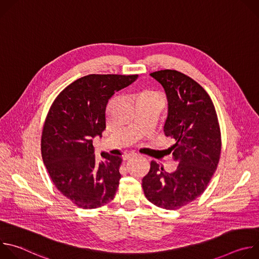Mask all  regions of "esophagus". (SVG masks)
Listing matches in <instances>:
<instances>
[{"label": "esophagus", "instance_id": "1", "mask_svg": "<svg viewBox=\"0 0 259 259\" xmlns=\"http://www.w3.org/2000/svg\"><path fill=\"white\" fill-rule=\"evenodd\" d=\"M135 157H137V154H129V155H126V156L123 158V160H124V161H128V160H131V159L135 158Z\"/></svg>", "mask_w": 259, "mask_h": 259}]
</instances>
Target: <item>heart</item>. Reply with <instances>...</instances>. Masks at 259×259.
Returning <instances> with one entry per match:
<instances>
[{
	"mask_svg": "<svg viewBox=\"0 0 259 259\" xmlns=\"http://www.w3.org/2000/svg\"><path fill=\"white\" fill-rule=\"evenodd\" d=\"M147 94H150V95H154V96H157L156 94H154V93H147Z\"/></svg>",
	"mask_w": 259,
	"mask_h": 259,
	"instance_id": "1",
	"label": "heart"
}]
</instances>
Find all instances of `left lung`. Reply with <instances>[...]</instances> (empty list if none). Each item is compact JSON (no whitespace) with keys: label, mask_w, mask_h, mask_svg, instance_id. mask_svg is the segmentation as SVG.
<instances>
[{"label":"left lung","mask_w":259,"mask_h":259,"mask_svg":"<svg viewBox=\"0 0 259 259\" xmlns=\"http://www.w3.org/2000/svg\"><path fill=\"white\" fill-rule=\"evenodd\" d=\"M151 76L167 95L164 132L175 139L168 150L178 165L175 171L166 172L152 161L142 189L146 199L157 207L176 210L205 192L220 159V127L209 94L195 80L175 69L154 71Z\"/></svg>","instance_id":"obj_1"}]
</instances>
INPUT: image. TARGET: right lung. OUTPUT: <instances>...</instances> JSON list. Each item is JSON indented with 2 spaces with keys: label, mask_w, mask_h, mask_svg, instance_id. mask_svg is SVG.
<instances>
[{
  "label": "right lung",
  "mask_w": 259,
  "mask_h": 259,
  "mask_svg": "<svg viewBox=\"0 0 259 259\" xmlns=\"http://www.w3.org/2000/svg\"><path fill=\"white\" fill-rule=\"evenodd\" d=\"M138 75H88L65 87L47 114L41 138L44 164L56 189L82 209L112 201L121 179L122 159L94 155L92 138L105 129L109 98Z\"/></svg>",
  "instance_id": "obj_1"
}]
</instances>
